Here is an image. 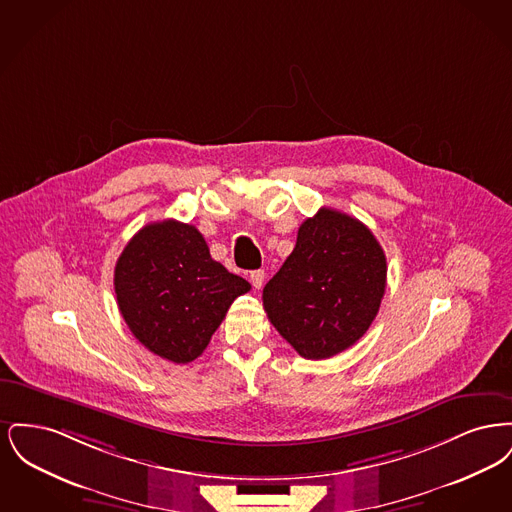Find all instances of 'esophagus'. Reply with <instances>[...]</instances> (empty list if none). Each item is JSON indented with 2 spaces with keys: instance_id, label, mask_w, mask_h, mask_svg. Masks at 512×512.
<instances>
[{
  "instance_id": "esophagus-1",
  "label": "esophagus",
  "mask_w": 512,
  "mask_h": 512,
  "mask_svg": "<svg viewBox=\"0 0 512 512\" xmlns=\"http://www.w3.org/2000/svg\"><path fill=\"white\" fill-rule=\"evenodd\" d=\"M249 280H251L255 290H261V286L265 282V270H251L249 272Z\"/></svg>"
}]
</instances>
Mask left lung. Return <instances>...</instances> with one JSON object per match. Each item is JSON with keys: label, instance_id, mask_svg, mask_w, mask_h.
Listing matches in <instances>:
<instances>
[{"label": "left lung", "instance_id": "8db88e82", "mask_svg": "<svg viewBox=\"0 0 512 512\" xmlns=\"http://www.w3.org/2000/svg\"><path fill=\"white\" fill-rule=\"evenodd\" d=\"M386 274L384 249L365 224L322 207L299 226L292 255L263 290V305L301 357L330 359L365 336Z\"/></svg>", "mask_w": 512, "mask_h": 512}]
</instances>
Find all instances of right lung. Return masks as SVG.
Wrapping results in <instances>:
<instances>
[{
	"label": "right lung",
	"mask_w": 512,
	"mask_h": 512,
	"mask_svg": "<svg viewBox=\"0 0 512 512\" xmlns=\"http://www.w3.org/2000/svg\"><path fill=\"white\" fill-rule=\"evenodd\" d=\"M249 282L217 263L203 236L178 220L151 222L122 249L115 293L134 338L161 359H197Z\"/></svg>",
	"instance_id": "add662e5"
}]
</instances>
